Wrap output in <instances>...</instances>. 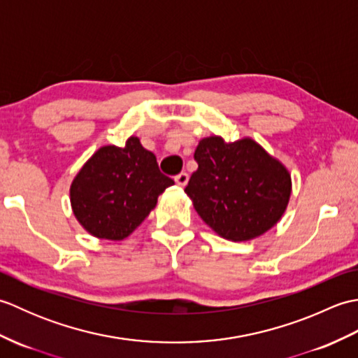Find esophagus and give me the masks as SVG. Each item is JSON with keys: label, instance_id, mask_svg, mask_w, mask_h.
I'll return each mask as SVG.
<instances>
[{"label": "esophagus", "instance_id": "obj_1", "mask_svg": "<svg viewBox=\"0 0 358 358\" xmlns=\"http://www.w3.org/2000/svg\"><path fill=\"white\" fill-rule=\"evenodd\" d=\"M187 181H189V175L186 172H181L177 175V177H175V183L181 187H185L187 185Z\"/></svg>", "mask_w": 358, "mask_h": 358}]
</instances>
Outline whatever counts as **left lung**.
<instances>
[{
	"label": "left lung",
	"instance_id": "1",
	"mask_svg": "<svg viewBox=\"0 0 358 358\" xmlns=\"http://www.w3.org/2000/svg\"><path fill=\"white\" fill-rule=\"evenodd\" d=\"M194 158L199 169L185 192L220 237L249 241L280 222L291 199V173L255 140L226 143L218 135L206 136Z\"/></svg>",
	"mask_w": 358,
	"mask_h": 358
}]
</instances>
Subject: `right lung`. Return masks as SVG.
Returning a JSON list of instances; mask_svg holds the SVG:
<instances>
[{"label": "right lung", "instance_id": "add662e5", "mask_svg": "<svg viewBox=\"0 0 358 358\" xmlns=\"http://www.w3.org/2000/svg\"><path fill=\"white\" fill-rule=\"evenodd\" d=\"M172 185L138 136H129L124 148L103 146L83 164L71 185V206L90 235L120 241L144 222L158 195Z\"/></svg>", "mask_w": 358, "mask_h": 358}]
</instances>
